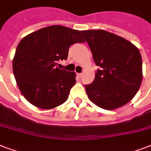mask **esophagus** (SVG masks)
Segmentation results:
<instances>
[{"instance_id": "34e87169", "label": "esophagus", "mask_w": 151, "mask_h": 151, "mask_svg": "<svg viewBox=\"0 0 151 151\" xmlns=\"http://www.w3.org/2000/svg\"><path fill=\"white\" fill-rule=\"evenodd\" d=\"M78 78H81L82 77V73H78Z\"/></svg>"}]
</instances>
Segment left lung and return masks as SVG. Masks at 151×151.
Listing matches in <instances>:
<instances>
[{
  "label": "left lung",
  "mask_w": 151,
  "mask_h": 151,
  "mask_svg": "<svg viewBox=\"0 0 151 151\" xmlns=\"http://www.w3.org/2000/svg\"><path fill=\"white\" fill-rule=\"evenodd\" d=\"M96 66L93 82L85 85L88 97L105 110L128 103L140 87L143 79L139 51L126 39L103 29L82 30Z\"/></svg>",
  "instance_id": "1"
}]
</instances>
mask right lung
<instances>
[{
  "label": "right lung",
  "mask_w": 151,
  "mask_h": 151,
  "mask_svg": "<svg viewBox=\"0 0 151 151\" xmlns=\"http://www.w3.org/2000/svg\"><path fill=\"white\" fill-rule=\"evenodd\" d=\"M81 33L56 25L33 32L20 41L13 59V73L29 103L49 110L67 100L76 73L60 70L57 64L67 59L70 46L85 42Z\"/></svg>",
  "instance_id": "obj_1"
}]
</instances>
